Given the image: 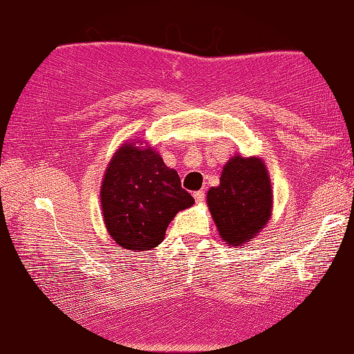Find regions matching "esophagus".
<instances>
[{
  "label": "esophagus",
  "instance_id": "esophagus-1",
  "mask_svg": "<svg viewBox=\"0 0 354 354\" xmlns=\"http://www.w3.org/2000/svg\"><path fill=\"white\" fill-rule=\"evenodd\" d=\"M194 198H195V201H197L198 205H201L205 201V192L203 190H198V192H195L194 194Z\"/></svg>",
  "mask_w": 354,
  "mask_h": 354
}]
</instances>
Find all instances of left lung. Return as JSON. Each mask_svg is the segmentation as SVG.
<instances>
[{"mask_svg":"<svg viewBox=\"0 0 354 354\" xmlns=\"http://www.w3.org/2000/svg\"><path fill=\"white\" fill-rule=\"evenodd\" d=\"M206 203L223 243L239 248L254 239L272 214V184L261 157H230Z\"/></svg>","mask_w":354,"mask_h":354,"instance_id":"obj_1","label":"left lung"}]
</instances>
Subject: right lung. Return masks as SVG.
I'll return each instance as SVG.
<instances>
[{
	"mask_svg": "<svg viewBox=\"0 0 354 354\" xmlns=\"http://www.w3.org/2000/svg\"><path fill=\"white\" fill-rule=\"evenodd\" d=\"M195 203L178 171L138 138H129L111 156L100 186V207L111 239L129 252L159 245L168 223Z\"/></svg>",
	"mask_w": 354,
	"mask_h": 354,
	"instance_id": "add662e5",
	"label": "right lung"
}]
</instances>
